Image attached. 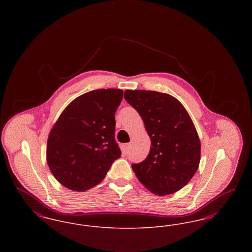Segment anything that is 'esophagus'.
<instances>
[{
  "label": "esophagus",
  "mask_w": 252,
  "mask_h": 252,
  "mask_svg": "<svg viewBox=\"0 0 252 252\" xmlns=\"http://www.w3.org/2000/svg\"><path fill=\"white\" fill-rule=\"evenodd\" d=\"M129 146H130V144H126L124 145V151L125 152H128V150H129Z\"/></svg>",
  "instance_id": "esophagus-1"
}]
</instances>
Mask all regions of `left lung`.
Instances as JSON below:
<instances>
[{
  "label": "left lung",
  "mask_w": 252,
  "mask_h": 252,
  "mask_svg": "<svg viewBox=\"0 0 252 252\" xmlns=\"http://www.w3.org/2000/svg\"><path fill=\"white\" fill-rule=\"evenodd\" d=\"M125 99L144 121L151 146L132 169L146 189L166 195L183 188L198 169L200 140L187 110L174 96L152 91L125 92Z\"/></svg>",
  "instance_id": "1"
}]
</instances>
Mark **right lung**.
I'll use <instances>...</instances> for the list:
<instances>
[{"mask_svg":"<svg viewBox=\"0 0 252 252\" xmlns=\"http://www.w3.org/2000/svg\"><path fill=\"white\" fill-rule=\"evenodd\" d=\"M123 91L101 89L72 101L49 134L47 163L66 188L84 192L106 177L121 157L115 141V112Z\"/></svg>","mask_w":252,"mask_h":252,"instance_id":"right-lung-1","label":"right lung"}]
</instances>
